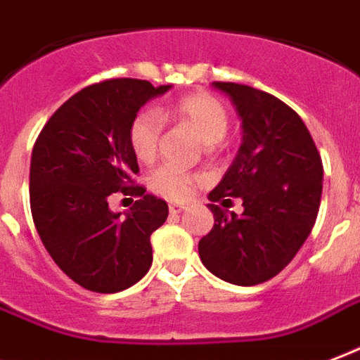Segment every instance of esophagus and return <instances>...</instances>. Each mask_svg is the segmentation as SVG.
I'll return each mask as SVG.
<instances>
[{
	"label": "esophagus",
	"instance_id": "obj_1",
	"mask_svg": "<svg viewBox=\"0 0 360 360\" xmlns=\"http://www.w3.org/2000/svg\"><path fill=\"white\" fill-rule=\"evenodd\" d=\"M184 210H186V206H184V205H174V202H172V205H169V212H171L172 216H176V214H182Z\"/></svg>",
	"mask_w": 360,
	"mask_h": 360
}]
</instances>
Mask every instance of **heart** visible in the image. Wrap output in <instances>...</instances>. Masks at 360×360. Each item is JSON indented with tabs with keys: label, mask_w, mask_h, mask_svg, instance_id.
<instances>
[{
	"label": "heart",
	"mask_w": 360,
	"mask_h": 360,
	"mask_svg": "<svg viewBox=\"0 0 360 360\" xmlns=\"http://www.w3.org/2000/svg\"><path fill=\"white\" fill-rule=\"evenodd\" d=\"M167 114L174 122L189 125L197 131V135L206 142L208 148H214L229 131L231 116L229 110L218 97L195 91L174 99L167 108ZM163 133V122L161 116L152 108H144L135 114L131 120L129 148L135 158L142 163H152L158 158L160 150V139ZM199 182V176L193 172L184 171L180 167L163 165L158 171L152 172L148 184L154 193L171 200L188 199L193 184Z\"/></svg>",
	"instance_id": "heart-1"
}]
</instances>
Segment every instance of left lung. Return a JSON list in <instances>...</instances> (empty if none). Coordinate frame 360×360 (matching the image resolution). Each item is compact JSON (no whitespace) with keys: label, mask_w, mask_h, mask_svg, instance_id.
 I'll use <instances>...</instances> for the list:
<instances>
[{"label":"left lung","mask_w":360,"mask_h":360,"mask_svg":"<svg viewBox=\"0 0 360 360\" xmlns=\"http://www.w3.org/2000/svg\"><path fill=\"white\" fill-rule=\"evenodd\" d=\"M214 88L231 97L244 136L233 165L208 195L214 227L200 238L199 255L221 280L257 285L280 274L314 229L321 155L302 118L278 97L235 82H214ZM231 196L243 199L240 217H227L215 205Z\"/></svg>","instance_id":"obj_1"}]
</instances>
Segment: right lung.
<instances>
[{
  "label": "right lung",
  "mask_w": 360,
  "mask_h": 360,
  "mask_svg": "<svg viewBox=\"0 0 360 360\" xmlns=\"http://www.w3.org/2000/svg\"><path fill=\"white\" fill-rule=\"evenodd\" d=\"M171 86L110 79L69 97L39 133L30 167L33 224L46 252L73 281L96 293L135 285L152 264L150 236L169 206L135 184L131 120ZM116 191L139 196L125 219L108 210Z\"/></svg>",
  "instance_id": "1"
}]
</instances>
